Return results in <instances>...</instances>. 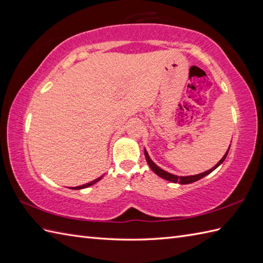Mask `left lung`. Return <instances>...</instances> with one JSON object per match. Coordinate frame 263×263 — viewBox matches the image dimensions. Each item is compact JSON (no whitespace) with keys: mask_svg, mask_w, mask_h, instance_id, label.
<instances>
[{"mask_svg":"<svg viewBox=\"0 0 263 263\" xmlns=\"http://www.w3.org/2000/svg\"><path fill=\"white\" fill-rule=\"evenodd\" d=\"M228 152H230V148H228V150L226 152V154L224 155V157H222L219 161H218V163L212 167L211 170H209V171H206V172H203V173H200V174H197V175H190V176H177V175H174V174H171V173H168V172H166V171H164V170H161L159 166H157L156 165L154 161L152 160V158L149 157V155H148V153H147V150L144 149V156H146V160H147V163H148V165H149V167L150 168H152V171L155 173V174H157L158 176H160L161 178H164V180H166V181H170V182H172V183H180V184H190V183H193V182H195V181H199L200 178H202V177H204L205 175H208V174H210V173L212 172V171H215L218 166H219L220 164H222V161L225 160V158L227 157V154H228Z\"/></svg>","mask_w":263,"mask_h":263,"instance_id":"left-lung-1","label":"left lung"}]
</instances>
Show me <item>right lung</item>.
Returning <instances> with one entry per match:
<instances>
[{"label": "right lung", "instance_id": "obj_1", "mask_svg": "<svg viewBox=\"0 0 263 263\" xmlns=\"http://www.w3.org/2000/svg\"><path fill=\"white\" fill-rule=\"evenodd\" d=\"M102 177H103V176H100V177L96 178V180H93V181H91V182H89V183H87V184H83V185H80V186H77V187H73V190H81V189H85V187H88V186H90V185H92V184H95V183H97L98 181H100V180H102Z\"/></svg>", "mask_w": 263, "mask_h": 263}]
</instances>
